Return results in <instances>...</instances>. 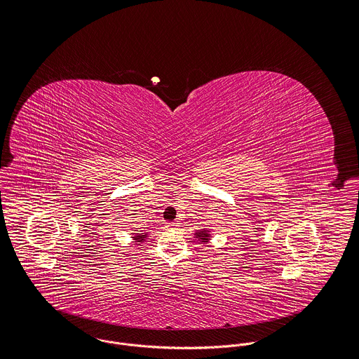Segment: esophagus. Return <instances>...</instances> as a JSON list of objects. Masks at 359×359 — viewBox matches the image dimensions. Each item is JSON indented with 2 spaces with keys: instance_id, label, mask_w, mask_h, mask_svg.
<instances>
[{
  "instance_id": "obj_1",
  "label": "esophagus",
  "mask_w": 359,
  "mask_h": 359,
  "mask_svg": "<svg viewBox=\"0 0 359 359\" xmlns=\"http://www.w3.org/2000/svg\"><path fill=\"white\" fill-rule=\"evenodd\" d=\"M178 226H180V223H177V222L168 223V227H170V229H178Z\"/></svg>"
}]
</instances>
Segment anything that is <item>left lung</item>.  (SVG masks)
<instances>
[{
    "label": "left lung",
    "mask_w": 359,
    "mask_h": 359,
    "mask_svg": "<svg viewBox=\"0 0 359 359\" xmlns=\"http://www.w3.org/2000/svg\"><path fill=\"white\" fill-rule=\"evenodd\" d=\"M195 238H198V241L203 243V244H208L212 238V234H210V230L208 229H202V230H196L195 231Z\"/></svg>",
    "instance_id": "obj_1"
}]
</instances>
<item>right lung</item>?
<instances>
[{
    "mask_svg": "<svg viewBox=\"0 0 359 359\" xmlns=\"http://www.w3.org/2000/svg\"><path fill=\"white\" fill-rule=\"evenodd\" d=\"M132 234H133L132 238L135 240V243H140V244L144 243L146 238H147V236H149L147 233H132Z\"/></svg>",
    "mask_w": 359,
    "mask_h": 359,
    "instance_id": "add662e5",
    "label": "right lung"
}]
</instances>
